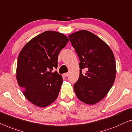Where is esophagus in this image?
I'll use <instances>...</instances> for the list:
<instances>
[{"label":"esophagus","instance_id":"34e87169","mask_svg":"<svg viewBox=\"0 0 132 132\" xmlns=\"http://www.w3.org/2000/svg\"><path fill=\"white\" fill-rule=\"evenodd\" d=\"M68 75H69V73H64V74H63V75L64 76V77H68Z\"/></svg>","mask_w":132,"mask_h":132}]
</instances>
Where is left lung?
Here are the masks:
<instances>
[{"label":"left lung","instance_id":"1","mask_svg":"<svg viewBox=\"0 0 132 132\" xmlns=\"http://www.w3.org/2000/svg\"><path fill=\"white\" fill-rule=\"evenodd\" d=\"M79 59V77L73 85L77 97L88 105L106 96L116 79V60L108 45L90 31L82 30L69 35ZM87 70L85 75L82 70Z\"/></svg>","mask_w":132,"mask_h":132}]
</instances>
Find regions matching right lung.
Returning <instances> with one entry per match:
<instances>
[{
	"label": "right lung",
	"mask_w": 132,
	"mask_h": 132,
	"mask_svg": "<svg viewBox=\"0 0 132 132\" xmlns=\"http://www.w3.org/2000/svg\"><path fill=\"white\" fill-rule=\"evenodd\" d=\"M69 39L62 33L45 31L26 44L20 51L16 66V79L26 99L45 107L58 97L62 76L57 71L59 54Z\"/></svg>",
	"instance_id": "obj_1"
}]
</instances>
